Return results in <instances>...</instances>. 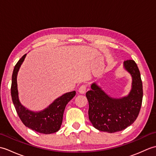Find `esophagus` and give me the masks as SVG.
Here are the masks:
<instances>
[{
  "mask_svg": "<svg viewBox=\"0 0 156 156\" xmlns=\"http://www.w3.org/2000/svg\"><path fill=\"white\" fill-rule=\"evenodd\" d=\"M87 91V87L85 85H82L78 89V92L80 94H84Z\"/></svg>",
  "mask_w": 156,
  "mask_h": 156,
  "instance_id": "esophagus-1",
  "label": "esophagus"
}]
</instances>
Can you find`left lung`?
<instances>
[{"mask_svg":"<svg viewBox=\"0 0 156 156\" xmlns=\"http://www.w3.org/2000/svg\"><path fill=\"white\" fill-rule=\"evenodd\" d=\"M123 67L132 77L131 89L128 95L117 98L108 95L96 82L86 93L88 104L89 120L99 131L115 133L133 123L140 113L143 86L140 72L133 60L123 62Z\"/></svg>","mask_w":156,"mask_h":156,"instance_id":"left-lung-1","label":"left lung"}]
</instances>
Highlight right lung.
I'll return each instance as SVG.
<instances>
[{
	"label": "right lung",
	"instance_id": "add662e5",
	"mask_svg": "<svg viewBox=\"0 0 156 156\" xmlns=\"http://www.w3.org/2000/svg\"><path fill=\"white\" fill-rule=\"evenodd\" d=\"M26 55L27 54H25L19 59L13 69L11 88L13 105L20 119L26 127L40 133H55L60 129L65 108L76 95V91L64 94L40 111H32L25 107L19 101L16 78Z\"/></svg>",
	"mask_w": 156,
	"mask_h": 156
}]
</instances>
